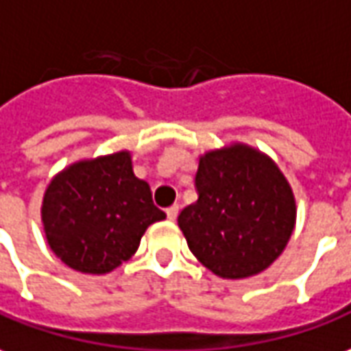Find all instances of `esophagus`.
<instances>
[{
    "mask_svg": "<svg viewBox=\"0 0 351 351\" xmlns=\"http://www.w3.org/2000/svg\"><path fill=\"white\" fill-rule=\"evenodd\" d=\"M178 214H180V206H178V204H173V206L166 208V216H168V219H171V221H173V219L178 217Z\"/></svg>",
    "mask_w": 351,
    "mask_h": 351,
    "instance_id": "34e87169",
    "label": "esophagus"
}]
</instances>
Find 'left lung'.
I'll list each match as a JSON object with an SVG mask.
<instances>
[{"label": "left lung", "instance_id": "obj_1", "mask_svg": "<svg viewBox=\"0 0 351 351\" xmlns=\"http://www.w3.org/2000/svg\"><path fill=\"white\" fill-rule=\"evenodd\" d=\"M199 199L178 217L191 252L223 279L269 267L289 243L296 204L271 158L245 145L206 152L195 176Z\"/></svg>", "mask_w": 351, "mask_h": 351}]
</instances>
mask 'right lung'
<instances>
[{"label":"right lung","instance_id":"obj_1","mask_svg":"<svg viewBox=\"0 0 351 351\" xmlns=\"http://www.w3.org/2000/svg\"><path fill=\"white\" fill-rule=\"evenodd\" d=\"M166 214L149 183L137 180L130 152L76 162L43 195L42 219L51 250L82 273L112 271L130 260L147 227Z\"/></svg>","mask_w":351,"mask_h":351}]
</instances>
